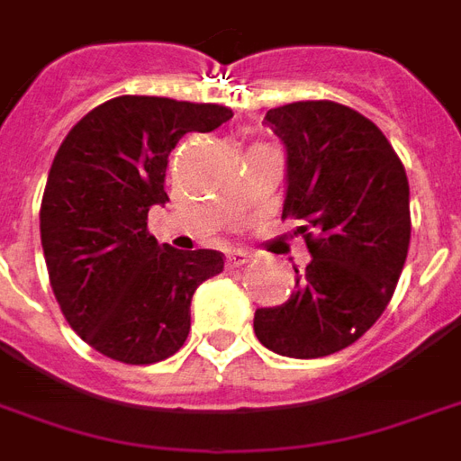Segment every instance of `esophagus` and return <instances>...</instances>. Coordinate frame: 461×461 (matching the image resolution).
Listing matches in <instances>:
<instances>
[{
    "instance_id": "obj_1",
    "label": "esophagus",
    "mask_w": 461,
    "mask_h": 461,
    "mask_svg": "<svg viewBox=\"0 0 461 461\" xmlns=\"http://www.w3.org/2000/svg\"><path fill=\"white\" fill-rule=\"evenodd\" d=\"M230 266L231 268H241V266H247L249 261H251V257H249L247 251H241V249H234V251H230Z\"/></svg>"
}]
</instances>
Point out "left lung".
Returning <instances> with one entry per match:
<instances>
[{
	"label": "left lung",
	"instance_id": "left-lung-1",
	"mask_svg": "<svg viewBox=\"0 0 461 461\" xmlns=\"http://www.w3.org/2000/svg\"><path fill=\"white\" fill-rule=\"evenodd\" d=\"M288 151L283 220H303L312 261L288 303L261 308L254 332L266 349L317 359L359 339L393 295L411 247L408 176L384 131L330 100L268 109Z\"/></svg>",
	"mask_w": 461,
	"mask_h": 461
}]
</instances>
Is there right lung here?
<instances>
[{"mask_svg": "<svg viewBox=\"0 0 461 461\" xmlns=\"http://www.w3.org/2000/svg\"><path fill=\"white\" fill-rule=\"evenodd\" d=\"M230 107L122 95L68 131L41 200V247L58 305L92 349L122 364L173 357L190 332L197 285L224 271L214 249L178 251L149 231L168 203L170 151L212 131Z\"/></svg>", "mask_w": 461, "mask_h": 461, "instance_id": "obj_1", "label": "right lung"}]
</instances>
